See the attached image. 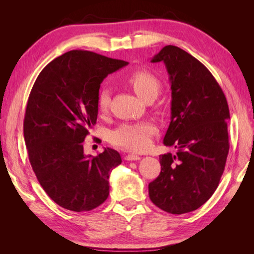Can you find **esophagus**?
Here are the masks:
<instances>
[{
	"label": "esophagus",
	"instance_id": "1",
	"mask_svg": "<svg viewBox=\"0 0 254 254\" xmlns=\"http://www.w3.org/2000/svg\"><path fill=\"white\" fill-rule=\"evenodd\" d=\"M138 159H141V157L135 154H128L126 156V160H138Z\"/></svg>",
	"mask_w": 254,
	"mask_h": 254
}]
</instances>
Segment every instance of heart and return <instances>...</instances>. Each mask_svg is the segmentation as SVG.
Returning <instances> with one entry per match:
<instances>
[{
	"label": "heart",
	"instance_id": "1",
	"mask_svg": "<svg viewBox=\"0 0 254 254\" xmlns=\"http://www.w3.org/2000/svg\"><path fill=\"white\" fill-rule=\"evenodd\" d=\"M127 83L142 99L156 98L159 94L161 84L159 79L146 69H137L127 76ZM111 93L108 87H102L97 98V107L101 115H105L109 109ZM156 133V127L150 122L122 123L110 133V142L117 147L142 152L148 148L150 138Z\"/></svg>",
	"mask_w": 254,
	"mask_h": 254
}]
</instances>
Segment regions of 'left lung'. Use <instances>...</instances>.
Instances as JSON below:
<instances>
[{
  "label": "left lung",
  "mask_w": 254,
  "mask_h": 254,
  "mask_svg": "<svg viewBox=\"0 0 254 254\" xmlns=\"http://www.w3.org/2000/svg\"><path fill=\"white\" fill-rule=\"evenodd\" d=\"M152 62H164L171 84V121L164 137L176 155H160L159 176L148 185L152 202L170 214L195 210L218 187L229 152V108L206 66L176 46Z\"/></svg>",
  "instance_id": "obj_1"
}]
</instances>
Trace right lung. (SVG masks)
I'll use <instances>...</instances> for the list:
<instances>
[{
  "label": "right lung",
  "instance_id": "obj_1",
  "mask_svg": "<svg viewBox=\"0 0 254 254\" xmlns=\"http://www.w3.org/2000/svg\"><path fill=\"white\" fill-rule=\"evenodd\" d=\"M127 62L72 50L42 69L24 119L30 165L40 186L61 207L88 212L109 195V176L122 163L117 150L86 156L83 142L96 124L100 84Z\"/></svg>",
  "mask_w": 254,
  "mask_h": 254
}]
</instances>
